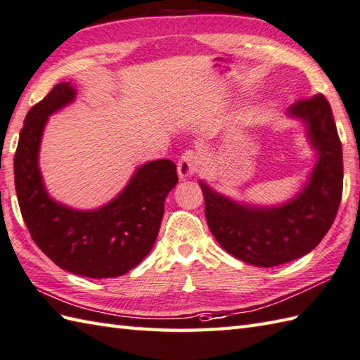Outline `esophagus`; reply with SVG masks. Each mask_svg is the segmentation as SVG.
<instances>
[{
    "mask_svg": "<svg viewBox=\"0 0 360 360\" xmlns=\"http://www.w3.org/2000/svg\"><path fill=\"white\" fill-rule=\"evenodd\" d=\"M199 163H200L199 153L194 150H186L179 160V165H177L179 177L180 179L194 177V174L199 171Z\"/></svg>",
    "mask_w": 360,
    "mask_h": 360,
    "instance_id": "obj_1",
    "label": "esophagus"
}]
</instances>
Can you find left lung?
I'll use <instances>...</instances> for the list:
<instances>
[{
	"label": "left lung",
	"mask_w": 360,
	"mask_h": 360,
	"mask_svg": "<svg viewBox=\"0 0 360 360\" xmlns=\"http://www.w3.org/2000/svg\"><path fill=\"white\" fill-rule=\"evenodd\" d=\"M288 113L306 124L319 153L309 183L295 199L272 208L250 207L200 181L212 236L234 258L258 267L280 266L314 250L331 229L342 200V143L329 102L315 94L297 101Z\"/></svg>",
	"instance_id": "obj_1"
}]
</instances>
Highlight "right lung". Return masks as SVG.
<instances>
[{
  "mask_svg": "<svg viewBox=\"0 0 360 360\" xmlns=\"http://www.w3.org/2000/svg\"><path fill=\"white\" fill-rule=\"evenodd\" d=\"M75 96V88L60 82L26 115L13 160L20 211L37 247L60 269L88 278L121 276L155 244L177 167L171 160L149 161L115 200L94 211L51 199L39 169L40 139L48 116Z\"/></svg>",
  "mask_w": 360,
  "mask_h": 360,
  "instance_id": "add662e5",
  "label": "right lung"
}]
</instances>
